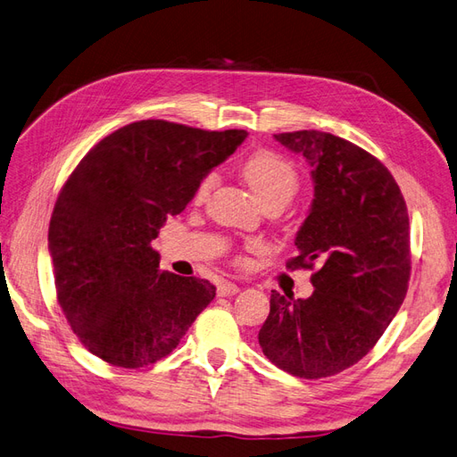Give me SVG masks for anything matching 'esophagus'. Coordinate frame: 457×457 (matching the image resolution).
I'll list each match as a JSON object with an SVG mask.
<instances>
[{
  "mask_svg": "<svg viewBox=\"0 0 457 457\" xmlns=\"http://www.w3.org/2000/svg\"><path fill=\"white\" fill-rule=\"evenodd\" d=\"M238 291H240L238 285L230 283V281H222V283L217 287V295H219V296H235Z\"/></svg>",
  "mask_w": 457,
  "mask_h": 457,
  "instance_id": "obj_1",
  "label": "esophagus"
}]
</instances>
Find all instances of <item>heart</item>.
I'll list each match as a JSON object with an SVG mask.
<instances>
[{
    "label": "heart",
    "instance_id": "obj_1",
    "mask_svg": "<svg viewBox=\"0 0 457 457\" xmlns=\"http://www.w3.org/2000/svg\"><path fill=\"white\" fill-rule=\"evenodd\" d=\"M242 176L263 205L279 202L287 205L300 187V174L295 162L275 151H255L244 161ZM217 176H204L194 192V204H204L215 187Z\"/></svg>",
    "mask_w": 457,
    "mask_h": 457
}]
</instances>
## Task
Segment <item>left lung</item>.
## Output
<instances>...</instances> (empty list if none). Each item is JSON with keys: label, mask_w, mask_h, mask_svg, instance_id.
<instances>
[{"label": "left lung", "mask_w": 457, "mask_h": 457, "mask_svg": "<svg viewBox=\"0 0 457 457\" xmlns=\"http://www.w3.org/2000/svg\"><path fill=\"white\" fill-rule=\"evenodd\" d=\"M312 169L314 199L288 270H314L308 298L271 291L263 354L316 380L369 353L397 314L411 275L409 215L394 176L370 153L326 131L273 136Z\"/></svg>", "instance_id": "1"}]
</instances>
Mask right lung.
<instances>
[{
    "mask_svg": "<svg viewBox=\"0 0 457 457\" xmlns=\"http://www.w3.org/2000/svg\"><path fill=\"white\" fill-rule=\"evenodd\" d=\"M246 136L133 121L96 143L63 184L48 228L55 291L98 359L121 369L164 359L215 298L205 279L159 271L151 240Z\"/></svg>",
    "mask_w": 457,
    "mask_h": 457,
    "instance_id": "add662e5",
    "label": "right lung"
}]
</instances>
